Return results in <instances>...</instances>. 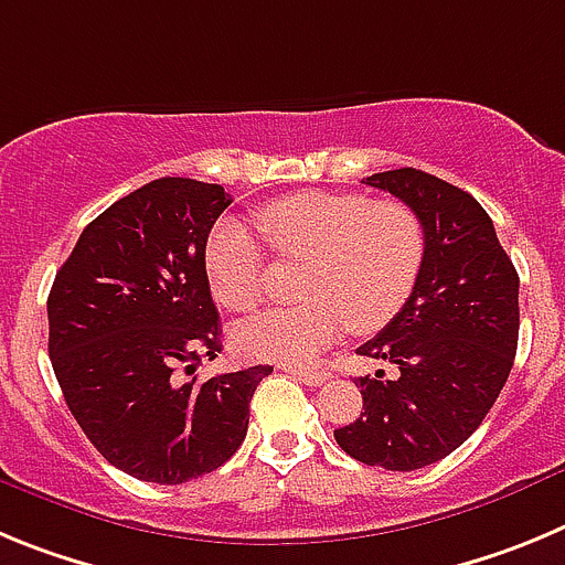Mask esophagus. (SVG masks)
<instances>
[{
	"label": "esophagus",
	"instance_id": "1",
	"mask_svg": "<svg viewBox=\"0 0 565 565\" xmlns=\"http://www.w3.org/2000/svg\"><path fill=\"white\" fill-rule=\"evenodd\" d=\"M287 374H295L298 380H303L307 385H323L329 380V371L323 369H312V365H292V363H284L281 365Z\"/></svg>",
	"mask_w": 565,
	"mask_h": 565
}]
</instances>
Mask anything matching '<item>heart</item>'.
Segmentation results:
<instances>
[{"mask_svg": "<svg viewBox=\"0 0 565 565\" xmlns=\"http://www.w3.org/2000/svg\"><path fill=\"white\" fill-rule=\"evenodd\" d=\"M262 227L281 258H309L301 295L309 301L264 312L236 329L253 358L301 360L323 352L349 329L388 327L414 292L425 233L403 202L363 194L298 191L262 207ZM213 298L231 312H253L267 295V253L245 222L213 227L205 247Z\"/></svg>", "mask_w": 565, "mask_h": 565, "instance_id": "obj_1", "label": "heart"}]
</instances>
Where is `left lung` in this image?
<instances>
[{"mask_svg":"<svg viewBox=\"0 0 565 565\" xmlns=\"http://www.w3.org/2000/svg\"><path fill=\"white\" fill-rule=\"evenodd\" d=\"M365 185L403 200L425 233L422 273L408 303L360 354L396 365L358 377L363 411L334 439L352 459L419 470L450 456L490 414L518 349V273L492 220L467 191L396 169Z\"/></svg>","mask_w":565,"mask_h":565,"instance_id":"8db88e82","label":"left lung"}]
</instances>
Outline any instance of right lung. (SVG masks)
Wrapping results in <instances>:
<instances>
[{
	"instance_id": "add662e5",
	"label": "right lung",
	"mask_w": 565,
	"mask_h": 565,
	"mask_svg": "<svg viewBox=\"0 0 565 565\" xmlns=\"http://www.w3.org/2000/svg\"><path fill=\"white\" fill-rule=\"evenodd\" d=\"M227 205L211 182H146L84 227L50 289V360L64 399L98 454L140 481L185 484L225 465L273 371L182 380L222 352L205 245Z\"/></svg>"
}]
</instances>
